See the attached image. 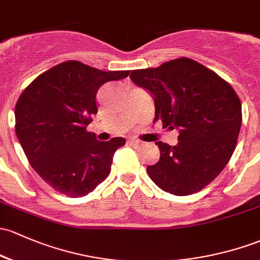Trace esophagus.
Wrapping results in <instances>:
<instances>
[{"label":"esophagus","mask_w":260,"mask_h":260,"mask_svg":"<svg viewBox=\"0 0 260 260\" xmlns=\"http://www.w3.org/2000/svg\"><path fill=\"white\" fill-rule=\"evenodd\" d=\"M129 144L132 147H135V148H138V147L142 146V142L141 141H137V139H131Z\"/></svg>","instance_id":"1"}]
</instances>
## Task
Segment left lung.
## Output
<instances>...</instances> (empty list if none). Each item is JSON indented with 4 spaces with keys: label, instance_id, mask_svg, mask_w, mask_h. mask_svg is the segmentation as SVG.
I'll list each match as a JSON object with an SVG mask.
<instances>
[{
    "label": "left lung",
    "instance_id": "1",
    "mask_svg": "<svg viewBox=\"0 0 260 260\" xmlns=\"http://www.w3.org/2000/svg\"><path fill=\"white\" fill-rule=\"evenodd\" d=\"M131 78L148 89L155 121L179 129L178 144L157 142L160 157L147 173L160 189L189 196L213 182L231 159L242 125V103L214 71L180 57L157 68L135 70Z\"/></svg>",
    "mask_w": 260,
    "mask_h": 260
}]
</instances>
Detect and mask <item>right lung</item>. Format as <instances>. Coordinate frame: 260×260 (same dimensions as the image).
<instances>
[{
	"label": "right lung",
	"mask_w": 260,
	"mask_h": 260,
	"mask_svg": "<svg viewBox=\"0 0 260 260\" xmlns=\"http://www.w3.org/2000/svg\"><path fill=\"white\" fill-rule=\"evenodd\" d=\"M128 75L66 61L41 73L21 93L16 135L32 168L61 194L83 197L108 177L114 152L125 139L101 142L87 125L98 112L100 87Z\"/></svg>",
	"instance_id": "right-lung-1"
}]
</instances>
